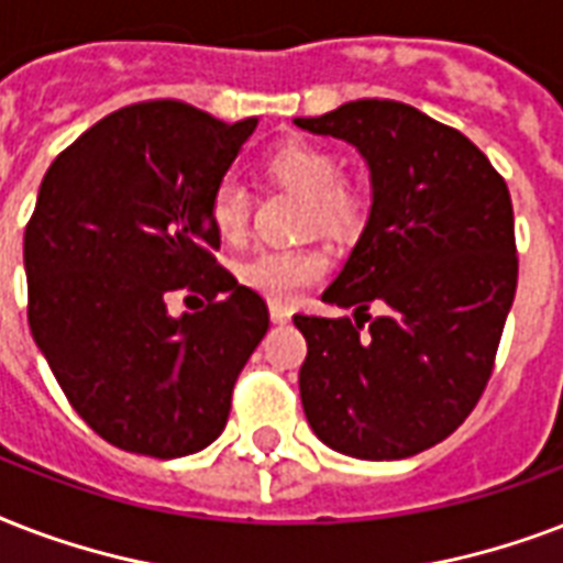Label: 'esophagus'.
<instances>
[{
	"mask_svg": "<svg viewBox=\"0 0 563 563\" xmlns=\"http://www.w3.org/2000/svg\"><path fill=\"white\" fill-rule=\"evenodd\" d=\"M269 317H273V322H290V308H285V305H269Z\"/></svg>",
	"mask_w": 563,
	"mask_h": 563,
	"instance_id": "obj_1",
	"label": "esophagus"
}]
</instances>
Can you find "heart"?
Instances as JSON below:
<instances>
[{"label": "heart", "mask_w": 563, "mask_h": 563, "mask_svg": "<svg viewBox=\"0 0 563 563\" xmlns=\"http://www.w3.org/2000/svg\"><path fill=\"white\" fill-rule=\"evenodd\" d=\"M261 167L276 185L305 196V229L313 232L355 234L367 213L364 187L352 176H343L338 155L320 143L285 141L264 155ZM208 220L222 243L238 246L246 241L252 220L250 190L234 181L220 178L208 196ZM329 252L320 246H296V250H264L243 261L238 278L269 302H294L329 273Z\"/></svg>", "instance_id": "obj_1"}]
</instances>
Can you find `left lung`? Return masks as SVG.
Here are the masks:
<instances>
[{
    "label": "left lung",
    "instance_id": "obj_1",
    "mask_svg": "<svg viewBox=\"0 0 563 563\" xmlns=\"http://www.w3.org/2000/svg\"><path fill=\"white\" fill-rule=\"evenodd\" d=\"M294 123L358 146L373 176L364 234L322 294L355 320L294 317L305 417L343 455L408 459L459 429L490 382L517 290L511 194L476 143L405 102Z\"/></svg>",
    "mask_w": 563,
    "mask_h": 563
}]
</instances>
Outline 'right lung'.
<instances>
[{
  "instance_id": "1",
  "label": "right lung",
  "mask_w": 563,
  "mask_h": 563,
  "mask_svg": "<svg viewBox=\"0 0 563 563\" xmlns=\"http://www.w3.org/2000/svg\"><path fill=\"white\" fill-rule=\"evenodd\" d=\"M258 120L178 99L125 104L52 161L25 225L29 325L78 417L108 443L181 459L217 440L267 302L213 258L208 196ZM203 308L169 318V292Z\"/></svg>"
}]
</instances>
